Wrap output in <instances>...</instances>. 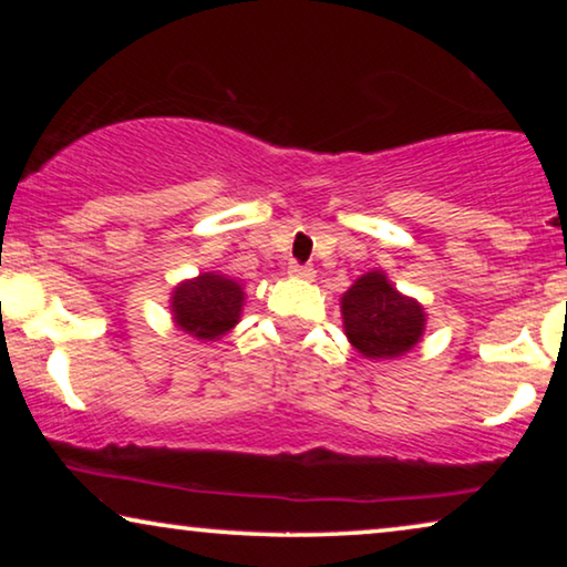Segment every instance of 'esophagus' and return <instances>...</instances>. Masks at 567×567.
<instances>
[{"label":"esophagus","mask_w":567,"mask_h":567,"mask_svg":"<svg viewBox=\"0 0 567 567\" xmlns=\"http://www.w3.org/2000/svg\"><path fill=\"white\" fill-rule=\"evenodd\" d=\"M289 276H291V278H301V281H312V278H315V268H312V266H301V262H291V266H289Z\"/></svg>","instance_id":"34e87169"}]
</instances>
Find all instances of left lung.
I'll return each instance as SVG.
<instances>
[{"label":"left lung","mask_w":567,"mask_h":567,"mask_svg":"<svg viewBox=\"0 0 567 567\" xmlns=\"http://www.w3.org/2000/svg\"><path fill=\"white\" fill-rule=\"evenodd\" d=\"M340 309L348 340L367 359H394L408 353L423 336V307L394 291L379 270L361 276L346 291Z\"/></svg>","instance_id":"8db88e82"}]
</instances>
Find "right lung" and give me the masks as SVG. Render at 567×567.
I'll return each instance as SVG.
<instances>
[{
	"instance_id": "1",
	"label": "right lung",
	"mask_w": 567,
	"mask_h": 567,
	"mask_svg": "<svg viewBox=\"0 0 567 567\" xmlns=\"http://www.w3.org/2000/svg\"><path fill=\"white\" fill-rule=\"evenodd\" d=\"M243 289L231 278L204 274L185 281L173 293L177 328L198 340H216L235 328L243 312Z\"/></svg>"
}]
</instances>
